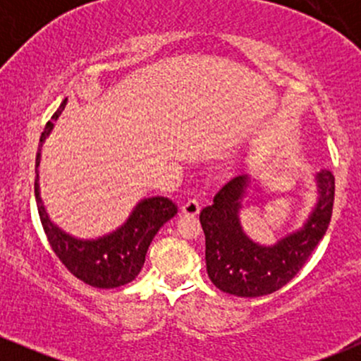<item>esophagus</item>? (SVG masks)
<instances>
[{
    "instance_id": "34e87169",
    "label": "esophagus",
    "mask_w": 361,
    "mask_h": 361,
    "mask_svg": "<svg viewBox=\"0 0 361 361\" xmlns=\"http://www.w3.org/2000/svg\"><path fill=\"white\" fill-rule=\"evenodd\" d=\"M181 212L185 215H190V217H195V215L200 214V204L197 200H188L181 207Z\"/></svg>"
}]
</instances>
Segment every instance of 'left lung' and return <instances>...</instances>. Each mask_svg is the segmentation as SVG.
<instances>
[{"label":"left lung","mask_w":361,"mask_h":361,"mask_svg":"<svg viewBox=\"0 0 361 361\" xmlns=\"http://www.w3.org/2000/svg\"><path fill=\"white\" fill-rule=\"evenodd\" d=\"M317 198L299 229L273 244L252 241L241 224V210L259 192L251 175L234 178L200 212L205 234L207 273L222 292L235 297H261L287 285L324 238L334 202V176L321 169L314 176Z\"/></svg>","instance_id":"obj_1"}]
</instances>
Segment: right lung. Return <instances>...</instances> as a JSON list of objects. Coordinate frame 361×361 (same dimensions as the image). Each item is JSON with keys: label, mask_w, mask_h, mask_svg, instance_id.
<instances>
[{"label": "right lung", "mask_w": 361, "mask_h": 361, "mask_svg": "<svg viewBox=\"0 0 361 361\" xmlns=\"http://www.w3.org/2000/svg\"><path fill=\"white\" fill-rule=\"evenodd\" d=\"M68 105V98L61 103L51 122L40 135L35 157V202L40 222L57 258L76 279L97 288H117L128 283L142 270L144 261L157 231L178 212L176 204L168 197H149L137 202L127 221L109 234L94 239H81L66 233L49 217L40 197V157L42 144L51 135L54 123Z\"/></svg>", "instance_id": "obj_1"}]
</instances>
